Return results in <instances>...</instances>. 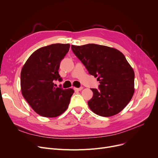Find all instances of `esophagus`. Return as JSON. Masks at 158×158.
<instances>
[{
  "label": "esophagus",
  "mask_w": 158,
  "mask_h": 158,
  "mask_svg": "<svg viewBox=\"0 0 158 158\" xmlns=\"http://www.w3.org/2000/svg\"><path fill=\"white\" fill-rule=\"evenodd\" d=\"M83 89L82 87H80V88H74V90H76V91H81Z\"/></svg>",
  "instance_id": "obj_1"
}]
</instances>
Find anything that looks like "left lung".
I'll return each mask as SVG.
<instances>
[{"label":"left lung","mask_w":158,"mask_h":158,"mask_svg":"<svg viewBox=\"0 0 158 158\" xmlns=\"http://www.w3.org/2000/svg\"><path fill=\"white\" fill-rule=\"evenodd\" d=\"M72 49L100 83L98 89H91L89 109L109 117L125 108L135 93V72L124 55L114 48L94 44L72 45Z\"/></svg>","instance_id":"left-lung-1"}]
</instances>
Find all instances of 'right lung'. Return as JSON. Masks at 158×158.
<instances>
[{"label": "right lung", "instance_id": "1", "mask_svg": "<svg viewBox=\"0 0 158 158\" xmlns=\"http://www.w3.org/2000/svg\"><path fill=\"white\" fill-rule=\"evenodd\" d=\"M69 48V44L41 47L29 56L22 69V94L32 110L42 117H57L69 107L74 90L57 88L53 81H61L58 70Z\"/></svg>", "mask_w": 158, "mask_h": 158}]
</instances>
